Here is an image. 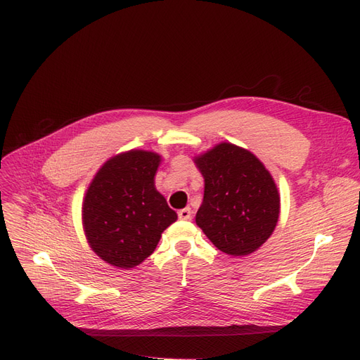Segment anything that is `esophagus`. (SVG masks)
Returning <instances> with one entry per match:
<instances>
[{"mask_svg": "<svg viewBox=\"0 0 360 360\" xmlns=\"http://www.w3.org/2000/svg\"><path fill=\"white\" fill-rule=\"evenodd\" d=\"M179 217H180V219H183V221L191 219V217H192V210L189 209V207H186V209L179 210Z\"/></svg>", "mask_w": 360, "mask_h": 360, "instance_id": "esophagus-1", "label": "esophagus"}]
</instances>
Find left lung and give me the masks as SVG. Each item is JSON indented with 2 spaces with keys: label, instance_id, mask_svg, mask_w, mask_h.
<instances>
[{
  "label": "left lung",
  "instance_id": "left-lung-1",
  "mask_svg": "<svg viewBox=\"0 0 360 360\" xmlns=\"http://www.w3.org/2000/svg\"><path fill=\"white\" fill-rule=\"evenodd\" d=\"M204 177V198L195 222L222 252L243 257L255 252L274 233L279 193L257 156L221 143L195 158Z\"/></svg>",
  "mask_w": 360,
  "mask_h": 360
}]
</instances>
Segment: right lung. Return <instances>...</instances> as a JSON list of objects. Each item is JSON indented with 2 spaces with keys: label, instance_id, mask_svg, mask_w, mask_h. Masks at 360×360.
<instances>
[{
  "label": "right lung",
  "instance_id": "add662e5",
  "mask_svg": "<svg viewBox=\"0 0 360 360\" xmlns=\"http://www.w3.org/2000/svg\"><path fill=\"white\" fill-rule=\"evenodd\" d=\"M160 156L130 150L106 160L86 189L82 225L90 248L106 263L132 269L155 252L177 213L155 188Z\"/></svg>",
  "mask_w": 360,
  "mask_h": 360
}]
</instances>
